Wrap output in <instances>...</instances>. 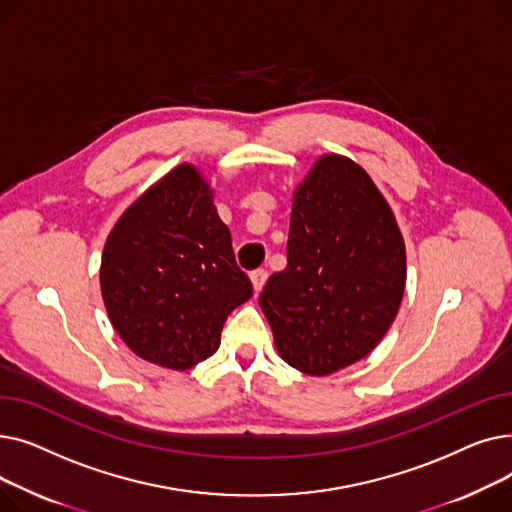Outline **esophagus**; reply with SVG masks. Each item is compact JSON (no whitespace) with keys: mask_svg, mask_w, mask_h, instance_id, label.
<instances>
[{"mask_svg":"<svg viewBox=\"0 0 512 512\" xmlns=\"http://www.w3.org/2000/svg\"><path fill=\"white\" fill-rule=\"evenodd\" d=\"M251 282H253L255 292H261L263 286H265V282H267V272H265V270H255V272L251 274Z\"/></svg>","mask_w":512,"mask_h":512,"instance_id":"obj_1","label":"esophagus"}]
</instances>
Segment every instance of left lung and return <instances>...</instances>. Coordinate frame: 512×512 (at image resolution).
Returning a JSON list of instances; mask_svg holds the SVG:
<instances>
[{
  "mask_svg": "<svg viewBox=\"0 0 512 512\" xmlns=\"http://www.w3.org/2000/svg\"><path fill=\"white\" fill-rule=\"evenodd\" d=\"M286 259L259 297L280 357L307 375L367 357L398 313L407 255L390 205L353 159L319 157L294 191Z\"/></svg>",
  "mask_w": 512,
  "mask_h": 512,
  "instance_id": "1",
  "label": "left lung"
}]
</instances>
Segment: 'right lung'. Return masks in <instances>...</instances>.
I'll return each mask as SVG.
<instances>
[{
    "label": "right lung",
    "mask_w": 512,
    "mask_h": 512,
    "mask_svg": "<svg viewBox=\"0 0 512 512\" xmlns=\"http://www.w3.org/2000/svg\"><path fill=\"white\" fill-rule=\"evenodd\" d=\"M101 297L134 355L176 371L209 359L253 297L207 180L182 164L134 201L105 240Z\"/></svg>",
    "instance_id": "right-lung-1"
}]
</instances>
